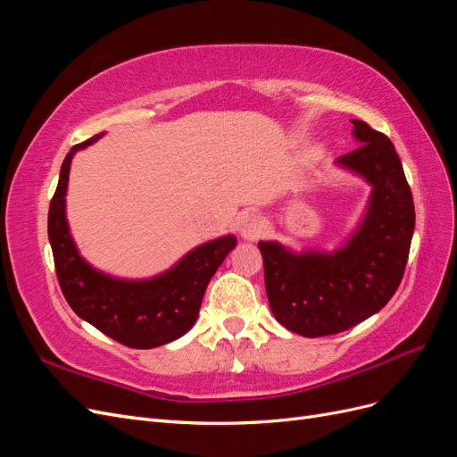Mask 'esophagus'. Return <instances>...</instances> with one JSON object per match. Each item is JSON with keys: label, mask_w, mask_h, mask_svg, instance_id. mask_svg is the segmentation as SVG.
Returning <instances> with one entry per match:
<instances>
[{"label": "esophagus", "mask_w": 457, "mask_h": 457, "mask_svg": "<svg viewBox=\"0 0 457 457\" xmlns=\"http://www.w3.org/2000/svg\"><path fill=\"white\" fill-rule=\"evenodd\" d=\"M238 228H240L242 238H245V240H257V238H261V234L265 232V223H262V219L259 215L250 213V215H244L240 219Z\"/></svg>", "instance_id": "esophagus-1"}]
</instances>
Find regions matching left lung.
<instances>
[{"label":"left lung","instance_id":"1","mask_svg":"<svg viewBox=\"0 0 457 457\" xmlns=\"http://www.w3.org/2000/svg\"><path fill=\"white\" fill-rule=\"evenodd\" d=\"M362 145L339 156L345 168L373 187L364 223L343 250L294 255L276 242H259L272 314L303 337H324L361 324L395 295L406 270L416 212L395 145L353 120Z\"/></svg>","mask_w":457,"mask_h":457}]
</instances>
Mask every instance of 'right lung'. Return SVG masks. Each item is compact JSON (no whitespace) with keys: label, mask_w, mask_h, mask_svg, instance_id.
<instances>
[{"label":"right lung","mask_w":457,"mask_h":457,"mask_svg":"<svg viewBox=\"0 0 457 457\" xmlns=\"http://www.w3.org/2000/svg\"><path fill=\"white\" fill-rule=\"evenodd\" d=\"M96 139L99 135L68 152L49 204L47 232L57 280L72 311L104 336L131 349H154L179 339L195 326L205 287L234 250L237 238L225 237L196 247L154 280L123 282L93 270L79 257L68 232L64 195L74 152Z\"/></svg>","instance_id":"1"}]
</instances>
